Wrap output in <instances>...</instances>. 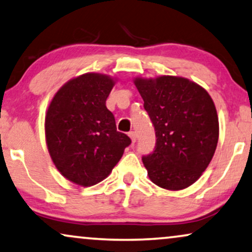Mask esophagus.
<instances>
[{
    "mask_svg": "<svg viewBox=\"0 0 252 252\" xmlns=\"http://www.w3.org/2000/svg\"><path fill=\"white\" fill-rule=\"evenodd\" d=\"M128 135H129L130 139H132V142L135 143L136 142V133L135 132H129Z\"/></svg>",
    "mask_w": 252,
    "mask_h": 252,
    "instance_id": "obj_1",
    "label": "esophagus"
}]
</instances>
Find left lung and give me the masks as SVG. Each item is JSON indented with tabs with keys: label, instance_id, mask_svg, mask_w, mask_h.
Wrapping results in <instances>:
<instances>
[{
	"label": "left lung",
	"instance_id": "1",
	"mask_svg": "<svg viewBox=\"0 0 252 252\" xmlns=\"http://www.w3.org/2000/svg\"><path fill=\"white\" fill-rule=\"evenodd\" d=\"M156 133V146L142 156L150 180L168 190L189 187L215 155L217 110L209 93L186 78L163 75L134 80Z\"/></svg>",
	"mask_w": 252,
	"mask_h": 252
}]
</instances>
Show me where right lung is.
Wrapping results in <instances>:
<instances>
[{
  "label": "right lung",
  "mask_w": 252,
  "mask_h": 252,
  "mask_svg": "<svg viewBox=\"0 0 252 252\" xmlns=\"http://www.w3.org/2000/svg\"><path fill=\"white\" fill-rule=\"evenodd\" d=\"M115 81L86 73L66 82L46 115V141L55 166L74 184L89 187L108 177L130 139L118 132L105 101Z\"/></svg>",
  "instance_id": "add662e5"
}]
</instances>
